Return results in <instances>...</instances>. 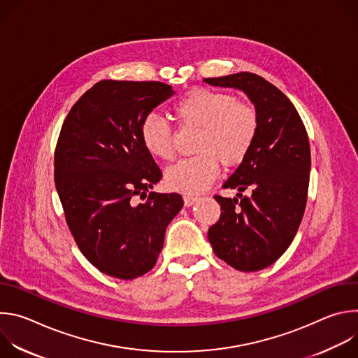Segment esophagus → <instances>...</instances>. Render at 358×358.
Listing matches in <instances>:
<instances>
[{
    "mask_svg": "<svg viewBox=\"0 0 358 358\" xmlns=\"http://www.w3.org/2000/svg\"><path fill=\"white\" fill-rule=\"evenodd\" d=\"M196 199H198V196H195V195H184V203H185L187 207L194 206V203L196 202Z\"/></svg>",
    "mask_w": 358,
    "mask_h": 358,
    "instance_id": "34e87169",
    "label": "esophagus"
}]
</instances>
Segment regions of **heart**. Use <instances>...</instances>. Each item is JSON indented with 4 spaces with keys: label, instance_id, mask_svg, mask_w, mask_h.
<instances>
[{
    "label": "heart",
    "instance_id": "1",
    "mask_svg": "<svg viewBox=\"0 0 358 358\" xmlns=\"http://www.w3.org/2000/svg\"><path fill=\"white\" fill-rule=\"evenodd\" d=\"M181 127L199 129L194 151L198 155L184 159L166 171L170 189L198 194L218 177L220 163L225 167L239 166L252 151L261 130L258 108L232 93L194 87L184 93L173 106ZM138 137L150 156L159 160L174 157V134L167 122L150 113L138 126Z\"/></svg>",
    "mask_w": 358,
    "mask_h": 358
}]
</instances>
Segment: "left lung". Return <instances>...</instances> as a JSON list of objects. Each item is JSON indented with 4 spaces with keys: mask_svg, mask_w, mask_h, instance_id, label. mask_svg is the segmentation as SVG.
I'll return each mask as SVG.
<instances>
[{
    "mask_svg": "<svg viewBox=\"0 0 358 358\" xmlns=\"http://www.w3.org/2000/svg\"><path fill=\"white\" fill-rule=\"evenodd\" d=\"M203 80L243 90L259 110L257 143L224 184L238 189V198L215 195L221 217L208 229V239L229 266L261 271L282 257L301 222L310 178L308 131L287 96L259 75L239 72Z\"/></svg>",
    "mask_w": 358,
    "mask_h": 358,
    "instance_id": "1",
    "label": "left lung"
}]
</instances>
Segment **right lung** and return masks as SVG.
I'll return each mask as SVG.
<instances>
[{
	"label": "right lung",
	"mask_w": 358,
	"mask_h": 358,
	"mask_svg": "<svg viewBox=\"0 0 358 358\" xmlns=\"http://www.w3.org/2000/svg\"><path fill=\"white\" fill-rule=\"evenodd\" d=\"M173 94L171 85L100 80L68 113L54 177L69 231L100 272L131 280L156 265L180 194L150 192L163 174L138 137L141 120ZM148 198L140 204L134 196Z\"/></svg>",
	"instance_id": "1"
}]
</instances>
